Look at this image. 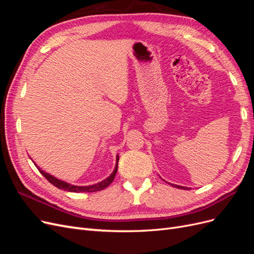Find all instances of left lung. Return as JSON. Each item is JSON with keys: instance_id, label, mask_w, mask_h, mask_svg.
Segmentation results:
<instances>
[{"instance_id": "left-lung-1", "label": "left lung", "mask_w": 254, "mask_h": 254, "mask_svg": "<svg viewBox=\"0 0 254 254\" xmlns=\"http://www.w3.org/2000/svg\"><path fill=\"white\" fill-rule=\"evenodd\" d=\"M172 186L174 187V184H172ZM175 188H178V189H181V190H189V188H184V187H180V186H175Z\"/></svg>"}]
</instances>
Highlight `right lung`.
<instances>
[{"label":"right lung","mask_w":254,"mask_h":254,"mask_svg":"<svg viewBox=\"0 0 254 254\" xmlns=\"http://www.w3.org/2000/svg\"><path fill=\"white\" fill-rule=\"evenodd\" d=\"M34 162V161H33ZM118 163H119V156L117 157V165H115V168L113 173L108 177V178L98 182L96 184H93V186H88V187H78V186H72V184L70 183H66L63 180H59L57 178H55V177L45 173L44 171H42L40 167L37 168L39 170V172L42 174L43 177H45V179H47L49 182H51L53 186H55L56 188H58L59 190H67V191H73V193H93V191H98V190H102L104 189H106L107 187L109 186V184L114 180V177L115 175H117V172H118Z\"/></svg>","instance_id":"right-lung-1"}]
</instances>
